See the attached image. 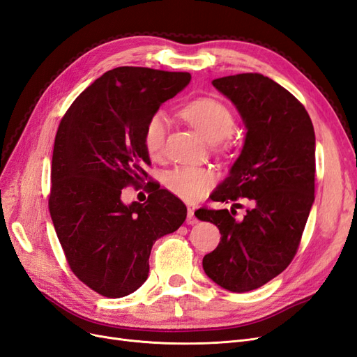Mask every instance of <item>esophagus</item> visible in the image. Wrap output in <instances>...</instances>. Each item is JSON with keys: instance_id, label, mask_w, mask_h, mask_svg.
Wrapping results in <instances>:
<instances>
[{"instance_id": "34e87169", "label": "esophagus", "mask_w": 357, "mask_h": 357, "mask_svg": "<svg viewBox=\"0 0 357 357\" xmlns=\"http://www.w3.org/2000/svg\"><path fill=\"white\" fill-rule=\"evenodd\" d=\"M186 223L188 225H195V223H198V219L195 218V210L193 208H188V218H186Z\"/></svg>"}]
</instances>
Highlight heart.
Listing matches in <instances>:
<instances>
[{"mask_svg": "<svg viewBox=\"0 0 357 357\" xmlns=\"http://www.w3.org/2000/svg\"><path fill=\"white\" fill-rule=\"evenodd\" d=\"M180 116L190 123L201 137L211 144L228 138L234 128L235 119L231 110L218 100L198 98L188 102L180 110ZM168 121L165 114L155 113L144 126L143 142L150 156L159 158L164 152ZM215 183L211 169L193 165L177 167L167 172L165 186L183 201L197 202L202 199Z\"/></svg>", "mask_w": 357, "mask_h": 357, "instance_id": "heart-1", "label": "heart"}]
</instances>
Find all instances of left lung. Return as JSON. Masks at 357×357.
I'll use <instances>...</instances> for the list:
<instances>
[{
    "mask_svg": "<svg viewBox=\"0 0 357 357\" xmlns=\"http://www.w3.org/2000/svg\"><path fill=\"white\" fill-rule=\"evenodd\" d=\"M211 83L247 129L240 156L211 199L248 198L252 207L243 219L234 218V208L195 211L222 235L202 268L215 284L243 294L283 273L296 255L314 202L316 135L305 107L269 77L245 73Z\"/></svg>",
    "mask_w": 357,
    "mask_h": 357,
    "instance_id": "obj_1",
    "label": "left lung"
}]
</instances>
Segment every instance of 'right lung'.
I'll return each instance as SVG.
<instances>
[{
  "mask_svg": "<svg viewBox=\"0 0 357 357\" xmlns=\"http://www.w3.org/2000/svg\"><path fill=\"white\" fill-rule=\"evenodd\" d=\"M189 82V73L117 67L88 86L59 123L49 211L71 271L102 296L142 286L155 241L186 219V205L167 189L149 188L144 204L129 205L122 190L147 178L144 126Z\"/></svg>",
  "mask_w": 357,
  "mask_h": 357,
  "instance_id": "obj_1",
  "label": "right lung"
}]
</instances>
